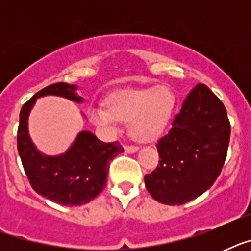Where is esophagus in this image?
<instances>
[{"instance_id":"34e87169","label":"esophagus","mask_w":251,"mask_h":251,"mask_svg":"<svg viewBox=\"0 0 251 251\" xmlns=\"http://www.w3.org/2000/svg\"><path fill=\"white\" fill-rule=\"evenodd\" d=\"M138 147L137 146H126L125 147V152H127V153H135L138 151Z\"/></svg>"}]
</instances>
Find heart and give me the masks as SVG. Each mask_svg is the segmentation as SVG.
Wrapping results in <instances>:
<instances>
[{"label":"heart","mask_w":251,"mask_h":251,"mask_svg":"<svg viewBox=\"0 0 251 251\" xmlns=\"http://www.w3.org/2000/svg\"><path fill=\"white\" fill-rule=\"evenodd\" d=\"M175 95L167 87L124 92L109 100V108L95 106L90 120L105 137H113L121 122H130V135L150 143L167 131L175 113Z\"/></svg>","instance_id":"obj_1"}]
</instances>
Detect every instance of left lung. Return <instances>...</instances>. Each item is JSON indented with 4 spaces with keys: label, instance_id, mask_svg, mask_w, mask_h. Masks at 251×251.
Segmentation results:
<instances>
[{
    "label": "left lung",
    "instance_id": "left-lung-1",
    "mask_svg": "<svg viewBox=\"0 0 251 251\" xmlns=\"http://www.w3.org/2000/svg\"><path fill=\"white\" fill-rule=\"evenodd\" d=\"M229 137L224 104L204 84L194 87L169 133L157 142L160 164L145 176L151 197L179 206L208 190L222 172Z\"/></svg>",
    "mask_w": 251,
    "mask_h": 251
}]
</instances>
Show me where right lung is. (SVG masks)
I'll return each mask as SVG.
<instances>
[{"mask_svg": "<svg viewBox=\"0 0 251 251\" xmlns=\"http://www.w3.org/2000/svg\"><path fill=\"white\" fill-rule=\"evenodd\" d=\"M75 84H50L35 94L19 114L18 152L31 186L37 194L64 206H82L102 191L106 183L110 160L124 152L117 142L104 143L91 131H80L65 153L47 156L33 145L28 134V116L36 99L47 95L82 102Z\"/></svg>", "mask_w": 251, "mask_h": 251, "instance_id": "add662e5", "label": "right lung"}]
</instances>
